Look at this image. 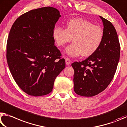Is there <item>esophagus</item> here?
Segmentation results:
<instances>
[{
	"instance_id": "esophagus-1",
	"label": "esophagus",
	"mask_w": 127,
	"mask_h": 127,
	"mask_svg": "<svg viewBox=\"0 0 127 127\" xmlns=\"http://www.w3.org/2000/svg\"><path fill=\"white\" fill-rule=\"evenodd\" d=\"M65 62H66V64L67 65H69L71 64V60L68 59V58H66L65 59Z\"/></svg>"
}]
</instances>
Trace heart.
<instances>
[{"label":"heart","instance_id":"obj_1","mask_svg":"<svg viewBox=\"0 0 127 127\" xmlns=\"http://www.w3.org/2000/svg\"><path fill=\"white\" fill-rule=\"evenodd\" d=\"M52 35L59 47L69 43L72 38L73 43L65 49L66 54L71 57L80 55L83 57L90 56L98 50L104 39V31L100 27L81 18L68 20L66 29L55 27Z\"/></svg>","mask_w":127,"mask_h":127}]
</instances>
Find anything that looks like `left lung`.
Masks as SVG:
<instances>
[{"label":"left lung","instance_id":"1","mask_svg":"<svg viewBox=\"0 0 127 127\" xmlns=\"http://www.w3.org/2000/svg\"><path fill=\"white\" fill-rule=\"evenodd\" d=\"M103 22L104 39L94 54L81 62L72 64L74 70V90L83 96H93L109 85L116 71L121 47L117 33L111 22Z\"/></svg>","mask_w":127,"mask_h":127}]
</instances>
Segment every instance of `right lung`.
<instances>
[{
    "label": "right lung",
    "instance_id": "obj_1",
    "mask_svg": "<svg viewBox=\"0 0 127 127\" xmlns=\"http://www.w3.org/2000/svg\"><path fill=\"white\" fill-rule=\"evenodd\" d=\"M51 6L31 10L16 19L6 44V59L17 85L27 94L38 96L52 91L65 60L55 46L52 32L61 17Z\"/></svg>",
    "mask_w": 127,
    "mask_h": 127
}]
</instances>
